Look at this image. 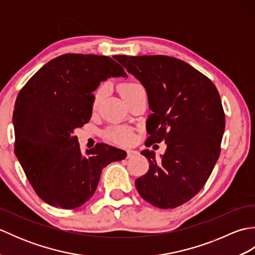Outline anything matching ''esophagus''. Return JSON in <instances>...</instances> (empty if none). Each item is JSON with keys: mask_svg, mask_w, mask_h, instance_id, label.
<instances>
[{"mask_svg": "<svg viewBox=\"0 0 255 255\" xmlns=\"http://www.w3.org/2000/svg\"><path fill=\"white\" fill-rule=\"evenodd\" d=\"M138 154V151L136 150H128L127 151V158L130 159V158H133V156H136Z\"/></svg>", "mask_w": 255, "mask_h": 255, "instance_id": "34e87169", "label": "esophagus"}]
</instances>
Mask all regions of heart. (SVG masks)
Wrapping results in <instances>:
<instances>
[{
    "mask_svg": "<svg viewBox=\"0 0 255 255\" xmlns=\"http://www.w3.org/2000/svg\"><path fill=\"white\" fill-rule=\"evenodd\" d=\"M121 93L125 101H127L130 99L132 95L137 93L138 91L142 90L143 88L140 84L136 82H127L121 85ZM107 93V85L102 84L97 88L94 93H93V99H92V110L95 111L99 105L101 104V102L104 100V97ZM134 136H133V131L132 129L128 128V127H113L110 128L108 130L105 132V139L107 141H110L112 143H116V144H128L132 142Z\"/></svg>",
    "mask_w": 255,
    "mask_h": 255,
    "instance_id": "obj_1",
    "label": "heart"
}]
</instances>
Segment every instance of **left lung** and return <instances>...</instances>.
<instances>
[{
	"instance_id": "8db88e82",
	"label": "left lung",
	"mask_w": 255,
	"mask_h": 255,
	"mask_svg": "<svg viewBox=\"0 0 255 255\" xmlns=\"http://www.w3.org/2000/svg\"><path fill=\"white\" fill-rule=\"evenodd\" d=\"M145 88L152 114L147 147L164 141L160 160L141 151L149 170L136 180L145 202L162 209L192 199L209 178L220 155L226 118L217 89L198 70L169 56H115Z\"/></svg>"
}]
</instances>
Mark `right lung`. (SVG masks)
I'll return each instance as SVG.
<instances>
[{"label":"right lung","instance_id":"obj_1","mask_svg":"<svg viewBox=\"0 0 255 255\" xmlns=\"http://www.w3.org/2000/svg\"><path fill=\"white\" fill-rule=\"evenodd\" d=\"M111 77H127L112 58L67 53L46 63L19 91L13 113L15 154L47 204L80 207L93 196L102 170L126 158L124 150L105 143L82 155L73 136L92 116V92Z\"/></svg>","mask_w":255,"mask_h":255}]
</instances>
